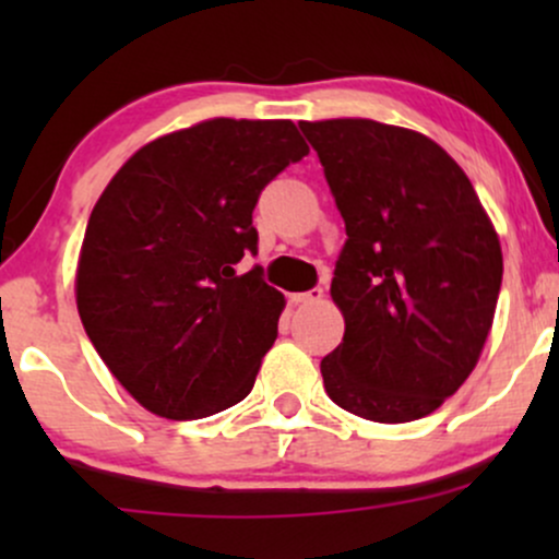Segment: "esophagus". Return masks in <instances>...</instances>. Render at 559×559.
<instances>
[{
	"mask_svg": "<svg viewBox=\"0 0 559 559\" xmlns=\"http://www.w3.org/2000/svg\"><path fill=\"white\" fill-rule=\"evenodd\" d=\"M323 299V288H310V292H297L292 294L294 305H316V301Z\"/></svg>",
	"mask_w": 559,
	"mask_h": 559,
	"instance_id": "obj_1",
	"label": "esophagus"
}]
</instances>
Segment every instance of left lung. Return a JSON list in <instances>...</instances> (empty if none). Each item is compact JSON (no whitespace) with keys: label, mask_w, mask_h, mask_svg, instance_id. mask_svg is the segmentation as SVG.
<instances>
[{"label":"left lung","mask_w":559,"mask_h":559,"mask_svg":"<svg viewBox=\"0 0 559 559\" xmlns=\"http://www.w3.org/2000/svg\"><path fill=\"white\" fill-rule=\"evenodd\" d=\"M344 217L331 297L344 338L320 362L346 413L431 415L476 368L502 286V249L476 189L423 133L376 120L299 123Z\"/></svg>","instance_id":"1"}]
</instances>
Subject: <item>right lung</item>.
<instances>
[{"mask_svg":"<svg viewBox=\"0 0 559 559\" xmlns=\"http://www.w3.org/2000/svg\"><path fill=\"white\" fill-rule=\"evenodd\" d=\"M307 152L292 120H204L141 146L94 204L79 316L150 413L207 418L252 391L284 294L239 262L258 254L262 189Z\"/></svg>","mask_w":559,"mask_h":559,"instance_id":"obj_1","label":"right lung"}]
</instances>
